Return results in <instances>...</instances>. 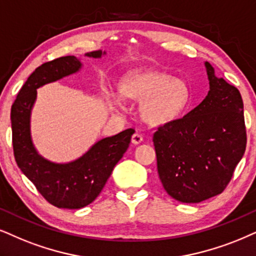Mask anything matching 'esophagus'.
<instances>
[{
    "instance_id": "34e87169",
    "label": "esophagus",
    "mask_w": 256,
    "mask_h": 256,
    "mask_svg": "<svg viewBox=\"0 0 256 256\" xmlns=\"http://www.w3.org/2000/svg\"><path fill=\"white\" fill-rule=\"evenodd\" d=\"M131 142H132V144H134V145L140 144L142 142H143V136H142L140 134H138V132H136V134H134V136H132Z\"/></svg>"
}]
</instances>
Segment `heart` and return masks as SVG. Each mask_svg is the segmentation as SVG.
I'll return each mask as SVG.
<instances>
[{
    "instance_id": "1",
    "label": "heart",
    "mask_w": 256,
    "mask_h": 256,
    "mask_svg": "<svg viewBox=\"0 0 256 256\" xmlns=\"http://www.w3.org/2000/svg\"><path fill=\"white\" fill-rule=\"evenodd\" d=\"M122 96L142 102L140 112L145 122L163 125L178 118L192 99L190 87L186 80L156 70H142L128 73L119 82ZM111 104L119 106L112 98Z\"/></svg>"
}]
</instances>
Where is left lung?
Masks as SVG:
<instances>
[{
    "instance_id": "8db88e82",
    "label": "left lung",
    "mask_w": 256,
    "mask_h": 256,
    "mask_svg": "<svg viewBox=\"0 0 256 256\" xmlns=\"http://www.w3.org/2000/svg\"><path fill=\"white\" fill-rule=\"evenodd\" d=\"M209 92L183 118L154 134L157 169L166 192L183 203L221 194L246 150L244 102L235 86L204 62Z\"/></svg>"
}]
</instances>
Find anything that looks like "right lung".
I'll return each mask as SVG.
<instances>
[{
  "instance_id": "obj_1",
  "label": "right lung",
  "mask_w": 256,
  "mask_h": 256,
  "mask_svg": "<svg viewBox=\"0 0 256 256\" xmlns=\"http://www.w3.org/2000/svg\"><path fill=\"white\" fill-rule=\"evenodd\" d=\"M104 56L106 52L102 50L85 54L92 59H102ZM82 68V60L70 56L41 64L29 76L12 106V148L18 166L38 192L58 208L80 209L92 203L128 150L134 134V128H128L112 137L100 139L82 156L66 163L50 160L38 154L30 131L38 90L73 76Z\"/></svg>"
}]
</instances>
